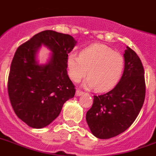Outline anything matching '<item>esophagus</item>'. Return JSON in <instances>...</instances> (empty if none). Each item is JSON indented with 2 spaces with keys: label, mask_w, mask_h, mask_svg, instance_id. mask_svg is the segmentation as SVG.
Segmentation results:
<instances>
[{
  "label": "esophagus",
  "mask_w": 156,
  "mask_h": 156,
  "mask_svg": "<svg viewBox=\"0 0 156 156\" xmlns=\"http://www.w3.org/2000/svg\"><path fill=\"white\" fill-rule=\"evenodd\" d=\"M83 91H81L80 90H77V91H76L75 95H76V97H80L81 95H83Z\"/></svg>",
  "instance_id": "1"
}]
</instances>
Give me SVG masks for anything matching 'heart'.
Instances as JSON below:
<instances>
[{
	"mask_svg": "<svg viewBox=\"0 0 156 156\" xmlns=\"http://www.w3.org/2000/svg\"><path fill=\"white\" fill-rule=\"evenodd\" d=\"M124 64V58L120 53L102 44H94L83 49L79 56L75 54L68 55V74L72 80L78 83L87 71L88 78L83 86L106 91L115 87L120 80Z\"/></svg>",
	"mask_w": 156,
	"mask_h": 156,
	"instance_id": "1",
	"label": "heart"
}]
</instances>
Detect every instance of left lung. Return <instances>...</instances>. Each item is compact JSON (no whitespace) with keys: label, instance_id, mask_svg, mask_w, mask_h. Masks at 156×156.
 Returning a JSON list of instances; mask_svg holds the SVG:
<instances>
[{"label":"left lung","instance_id":"left-lung-1","mask_svg":"<svg viewBox=\"0 0 156 156\" xmlns=\"http://www.w3.org/2000/svg\"><path fill=\"white\" fill-rule=\"evenodd\" d=\"M126 48L124 69L119 82L109 92L94 96L92 106L87 112V123L97 138H111L127 130L144 103V69L136 52L128 46Z\"/></svg>","mask_w":156,"mask_h":156}]
</instances>
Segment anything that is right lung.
Here are the masks:
<instances>
[{
  "label": "right lung",
  "mask_w": 156,
  "mask_h": 156,
  "mask_svg": "<svg viewBox=\"0 0 156 156\" xmlns=\"http://www.w3.org/2000/svg\"><path fill=\"white\" fill-rule=\"evenodd\" d=\"M77 41L69 34L42 31L19 46L10 65L8 93L18 117L33 128L54 121L75 89L67 73L68 54ZM41 45L52 52L46 64H39Z\"/></svg>",
  "instance_id": "right-lung-1"
}]
</instances>
